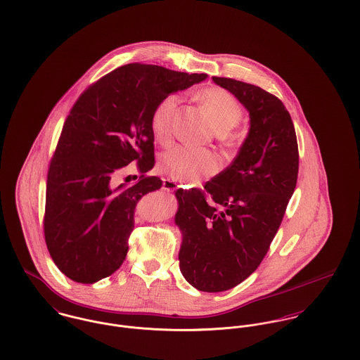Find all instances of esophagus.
Here are the masks:
<instances>
[{
    "instance_id": "obj_1",
    "label": "esophagus",
    "mask_w": 360,
    "mask_h": 360,
    "mask_svg": "<svg viewBox=\"0 0 360 360\" xmlns=\"http://www.w3.org/2000/svg\"><path fill=\"white\" fill-rule=\"evenodd\" d=\"M176 188H178V184H176L175 181L168 179V178L163 181V191H166V192H174Z\"/></svg>"
}]
</instances>
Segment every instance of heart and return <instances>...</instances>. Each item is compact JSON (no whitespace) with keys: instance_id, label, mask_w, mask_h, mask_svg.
I'll return each instance as SVG.
<instances>
[{"instance_id":"obj_1","label":"heart","mask_w":360,"mask_h":360,"mask_svg":"<svg viewBox=\"0 0 360 360\" xmlns=\"http://www.w3.org/2000/svg\"><path fill=\"white\" fill-rule=\"evenodd\" d=\"M198 100L210 115L218 134H227L243 119V110L237 100L223 89L212 87L198 93ZM179 104L175 94L163 98L152 115V131L155 139L167 142L172 131L174 113ZM160 169L174 179L197 181L210 176L219 169V159L208 150H197L186 146H174L166 150L159 162Z\"/></svg>"}]
</instances>
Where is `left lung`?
<instances>
[{"mask_svg":"<svg viewBox=\"0 0 360 360\" xmlns=\"http://www.w3.org/2000/svg\"><path fill=\"white\" fill-rule=\"evenodd\" d=\"M249 113L248 134L231 165L197 189H178L175 224L185 279L223 292L259 267L277 234L299 172L296 131L282 101L259 86L212 77Z\"/></svg>","mask_w":360,"mask_h":360,"instance_id":"obj_1","label":"left lung"}]
</instances>
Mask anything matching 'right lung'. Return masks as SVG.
<instances>
[{
	"instance_id": "right-lung-1",
	"label": "right lung",
	"mask_w": 360,
	"mask_h": 360,
	"mask_svg": "<svg viewBox=\"0 0 360 360\" xmlns=\"http://www.w3.org/2000/svg\"><path fill=\"white\" fill-rule=\"evenodd\" d=\"M208 78L159 65L127 64L90 86L70 112L51 162L45 240L57 269L79 283L110 277L127 255L139 198L159 191L152 115L167 96ZM137 160L143 172L131 187L111 178Z\"/></svg>"
}]
</instances>
